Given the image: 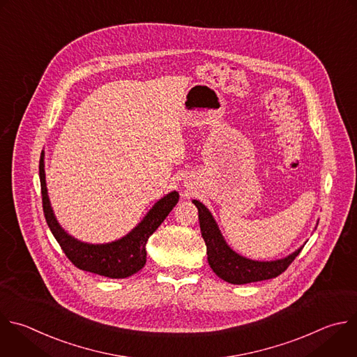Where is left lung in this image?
Instances as JSON below:
<instances>
[{
    "label": "left lung",
    "mask_w": 357,
    "mask_h": 357,
    "mask_svg": "<svg viewBox=\"0 0 357 357\" xmlns=\"http://www.w3.org/2000/svg\"><path fill=\"white\" fill-rule=\"evenodd\" d=\"M199 210V221L202 236L207 248V261L213 272L231 284H247L252 282H261L278 278L282 275L301 252L303 248L297 250L284 259L272 262H259L247 259L236 252H234L224 241L220 229L206 208L199 200H193Z\"/></svg>",
    "instance_id": "1"
}]
</instances>
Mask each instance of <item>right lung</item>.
<instances>
[{
    "label": "right lung",
    "instance_id": "1",
    "mask_svg": "<svg viewBox=\"0 0 357 357\" xmlns=\"http://www.w3.org/2000/svg\"><path fill=\"white\" fill-rule=\"evenodd\" d=\"M39 176L45 218L66 257L78 269L109 279H125L143 269L147 258L146 244L150 235L161 225L179 200L178 192H171L157 202L143 221L122 240L103 245H91L77 241L59 225L47 196L43 154L39 162Z\"/></svg>",
    "mask_w": 357,
    "mask_h": 357
}]
</instances>
